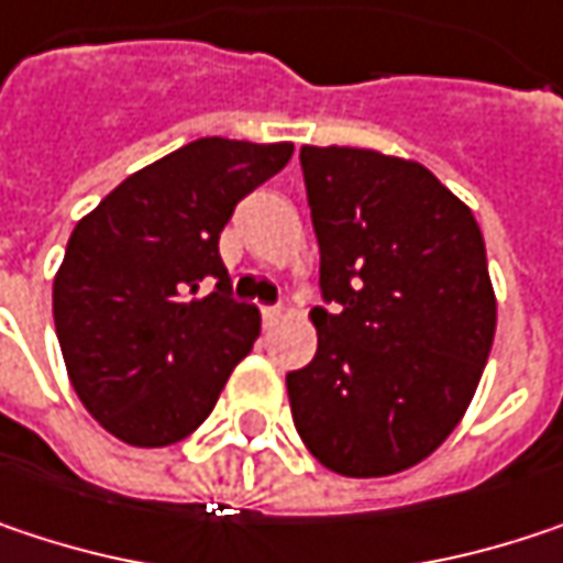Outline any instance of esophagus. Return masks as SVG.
Instances as JSON below:
<instances>
[{
  "mask_svg": "<svg viewBox=\"0 0 563 563\" xmlns=\"http://www.w3.org/2000/svg\"><path fill=\"white\" fill-rule=\"evenodd\" d=\"M280 306H261V316L267 319V322H274V319H280Z\"/></svg>",
  "mask_w": 563,
  "mask_h": 563,
  "instance_id": "1",
  "label": "esophagus"
}]
</instances>
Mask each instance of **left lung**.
I'll return each instance as SVG.
<instances>
[{"instance_id":"left-lung-1","label":"left lung","mask_w":563,"mask_h":563,"mask_svg":"<svg viewBox=\"0 0 563 563\" xmlns=\"http://www.w3.org/2000/svg\"><path fill=\"white\" fill-rule=\"evenodd\" d=\"M299 164L325 306L316 357L286 374L292 422L334 474H399L481 384L496 332L484 234L422 164L312 144Z\"/></svg>"}]
</instances>
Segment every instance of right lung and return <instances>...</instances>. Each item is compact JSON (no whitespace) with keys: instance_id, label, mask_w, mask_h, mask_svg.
Masks as SVG:
<instances>
[{"instance_id":"1","label":"right lung","mask_w":563,"mask_h":563,"mask_svg":"<svg viewBox=\"0 0 563 563\" xmlns=\"http://www.w3.org/2000/svg\"><path fill=\"white\" fill-rule=\"evenodd\" d=\"M292 144L199 137L115 186L82 222L54 280V325L79 402L115 438L164 448L196 432L261 312L238 302L219 234L280 174ZM216 279L209 297H196Z\"/></svg>"}]
</instances>
